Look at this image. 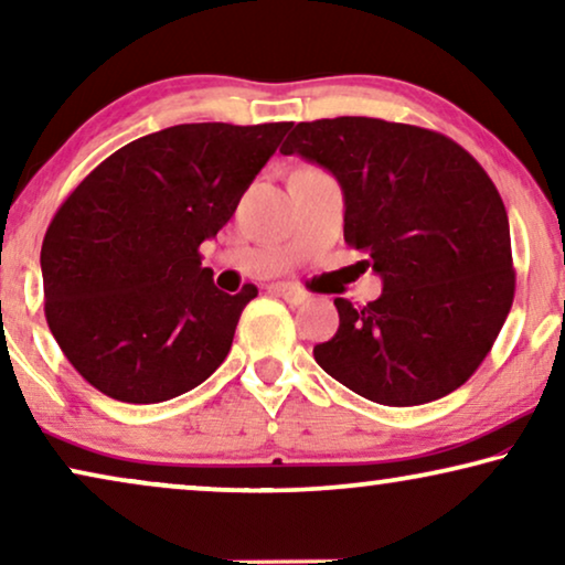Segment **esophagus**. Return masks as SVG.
Returning <instances> with one entry per match:
<instances>
[{
    "instance_id": "1",
    "label": "esophagus",
    "mask_w": 565,
    "mask_h": 565,
    "mask_svg": "<svg viewBox=\"0 0 565 565\" xmlns=\"http://www.w3.org/2000/svg\"><path fill=\"white\" fill-rule=\"evenodd\" d=\"M273 292H275V296L288 300V303H296V306L303 303V300H308V290L300 288V285H296V282H275Z\"/></svg>"
}]
</instances>
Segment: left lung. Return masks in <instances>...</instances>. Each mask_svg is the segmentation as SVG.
I'll return each mask as SVG.
<instances>
[{
  "label": "left lung",
  "instance_id": "8db88e82",
  "mask_svg": "<svg viewBox=\"0 0 565 565\" xmlns=\"http://www.w3.org/2000/svg\"><path fill=\"white\" fill-rule=\"evenodd\" d=\"M280 151L337 177L344 242L383 277L365 308L334 298L339 329L313 347L316 362L383 406L460 388L514 300L509 218L491 177L452 138L381 118L298 122Z\"/></svg>",
  "mask_w": 565,
  "mask_h": 565
}]
</instances>
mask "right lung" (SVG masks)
<instances>
[{
  "instance_id": "add662e5",
  "label": "right lung",
  "mask_w": 565,
  "mask_h": 565,
  "mask_svg": "<svg viewBox=\"0 0 565 565\" xmlns=\"http://www.w3.org/2000/svg\"><path fill=\"white\" fill-rule=\"evenodd\" d=\"M290 128H164L110 153L61 203L41 249L45 321L99 393L159 404L226 360L257 288H215L200 244L231 221Z\"/></svg>"
}]
</instances>
